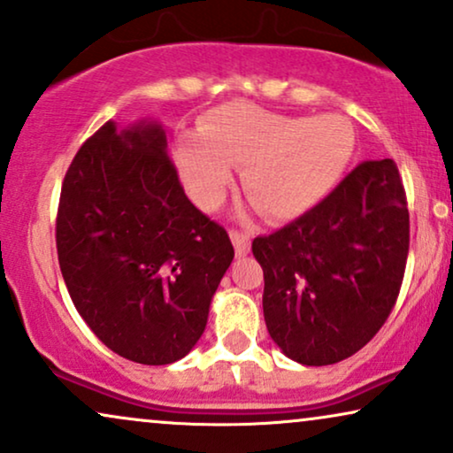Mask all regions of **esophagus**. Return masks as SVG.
Masks as SVG:
<instances>
[{
  "instance_id": "34e87169",
  "label": "esophagus",
  "mask_w": 453,
  "mask_h": 453,
  "mask_svg": "<svg viewBox=\"0 0 453 453\" xmlns=\"http://www.w3.org/2000/svg\"><path fill=\"white\" fill-rule=\"evenodd\" d=\"M228 235L233 239V245H235V252L237 256H245L250 252V233L239 231V228H231Z\"/></svg>"
}]
</instances>
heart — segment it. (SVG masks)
<instances>
[{
	"label": "heart",
	"instance_id": "1",
	"mask_svg": "<svg viewBox=\"0 0 453 453\" xmlns=\"http://www.w3.org/2000/svg\"><path fill=\"white\" fill-rule=\"evenodd\" d=\"M201 142L178 150L195 203L211 210L243 167V191L271 220H292L334 191L353 159L355 132L342 115L298 117L231 103L201 126Z\"/></svg>",
	"mask_w": 453,
	"mask_h": 453
}]
</instances>
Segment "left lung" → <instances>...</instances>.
Wrapping results in <instances>:
<instances>
[{
  "instance_id": "1",
  "label": "left lung",
  "mask_w": 453,
  "mask_h": 453,
  "mask_svg": "<svg viewBox=\"0 0 453 453\" xmlns=\"http://www.w3.org/2000/svg\"><path fill=\"white\" fill-rule=\"evenodd\" d=\"M252 252L265 273L271 338L303 365L349 359L380 332L403 283L410 211L393 159L361 161Z\"/></svg>"
}]
</instances>
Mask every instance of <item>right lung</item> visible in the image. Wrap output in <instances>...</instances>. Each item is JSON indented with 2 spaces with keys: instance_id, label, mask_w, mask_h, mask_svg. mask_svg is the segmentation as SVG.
I'll return each mask as SVG.
<instances>
[{
  "instance_id": "obj_1",
  "label": "right lung",
  "mask_w": 453,
  "mask_h": 453,
  "mask_svg": "<svg viewBox=\"0 0 453 453\" xmlns=\"http://www.w3.org/2000/svg\"><path fill=\"white\" fill-rule=\"evenodd\" d=\"M56 250L81 319L142 365L182 359L233 262L228 233L184 195L159 126H100L66 170Z\"/></svg>"
}]
</instances>
